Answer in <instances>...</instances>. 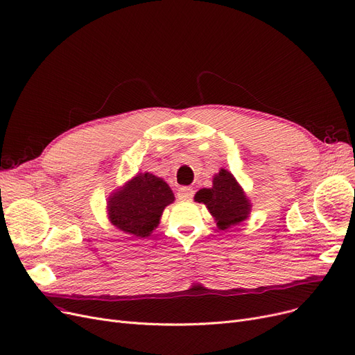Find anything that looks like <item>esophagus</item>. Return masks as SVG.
<instances>
[{
    "label": "esophagus",
    "mask_w": 355,
    "mask_h": 355,
    "mask_svg": "<svg viewBox=\"0 0 355 355\" xmlns=\"http://www.w3.org/2000/svg\"><path fill=\"white\" fill-rule=\"evenodd\" d=\"M177 197L180 200H184V202H186V200H191L194 197V190L190 187H181L177 193Z\"/></svg>",
    "instance_id": "1"
}]
</instances>
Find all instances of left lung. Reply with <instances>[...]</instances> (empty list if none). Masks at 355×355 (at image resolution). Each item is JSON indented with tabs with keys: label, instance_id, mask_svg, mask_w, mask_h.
Segmentation results:
<instances>
[{
	"label": "left lung",
	"instance_id": "8db88e82",
	"mask_svg": "<svg viewBox=\"0 0 355 355\" xmlns=\"http://www.w3.org/2000/svg\"><path fill=\"white\" fill-rule=\"evenodd\" d=\"M194 200L206 205L222 230L239 225L248 218L251 210L248 198L239 187V184L234 175L223 168L218 175H214L213 187L197 191Z\"/></svg>",
	"mask_w": 355,
	"mask_h": 355
}]
</instances>
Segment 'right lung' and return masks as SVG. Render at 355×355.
<instances>
[{"mask_svg":"<svg viewBox=\"0 0 355 355\" xmlns=\"http://www.w3.org/2000/svg\"><path fill=\"white\" fill-rule=\"evenodd\" d=\"M168 184L149 173L137 174L109 198L112 223L133 236H149L159 223L165 206L174 202Z\"/></svg>","mask_w":355,"mask_h":355,"instance_id":"1","label":"right lung"}]
</instances>
